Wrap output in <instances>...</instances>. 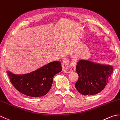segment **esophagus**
Here are the masks:
<instances>
[{"mask_svg": "<svg viewBox=\"0 0 120 120\" xmlns=\"http://www.w3.org/2000/svg\"><path fill=\"white\" fill-rule=\"evenodd\" d=\"M62 68L64 72L70 73L75 70V63H72L70 64L69 60L67 59H64L62 61Z\"/></svg>", "mask_w": 120, "mask_h": 120, "instance_id": "obj_1", "label": "esophagus"}]
</instances>
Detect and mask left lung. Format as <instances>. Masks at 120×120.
Here are the masks:
<instances>
[{
	"instance_id": "1",
	"label": "left lung",
	"mask_w": 120,
	"mask_h": 120,
	"mask_svg": "<svg viewBox=\"0 0 120 120\" xmlns=\"http://www.w3.org/2000/svg\"><path fill=\"white\" fill-rule=\"evenodd\" d=\"M76 71L79 79L75 85L83 95H94L100 93L107 85L113 71L111 65L102 64L86 60L77 63Z\"/></svg>"
}]
</instances>
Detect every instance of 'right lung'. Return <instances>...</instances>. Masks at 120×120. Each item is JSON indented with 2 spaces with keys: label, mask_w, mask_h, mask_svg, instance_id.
Segmentation results:
<instances>
[{
  "label": "right lung",
  "mask_w": 120,
  "mask_h": 120,
  "mask_svg": "<svg viewBox=\"0 0 120 120\" xmlns=\"http://www.w3.org/2000/svg\"><path fill=\"white\" fill-rule=\"evenodd\" d=\"M62 70L61 63L55 61L34 71L24 74L7 73L13 86L23 94L33 97H41L48 93L56 74Z\"/></svg>",
  "instance_id": "obj_1"
}]
</instances>
